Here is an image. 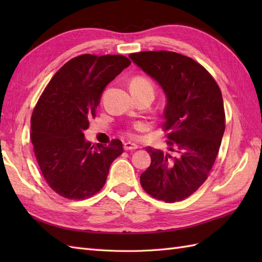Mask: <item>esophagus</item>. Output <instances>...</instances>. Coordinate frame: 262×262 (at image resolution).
Returning a JSON list of instances; mask_svg holds the SVG:
<instances>
[{
    "mask_svg": "<svg viewBox=\"0 0 262 262\" xmlns=\"http://www.w3.org/2000/svg\"><path fill=\"white\" fill-rule=\"evenodd\" d=\"M137 147H138L137 144L133 143V142H126V143L124 144V148L127 149V151H129V149H136Z\"/></svg>",
    "mask_w": 262,
    "mask_h": 262,
    "instance_id": "34e87169",
    "label": "esophagus"
}]
</instances>
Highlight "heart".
Here are the masks:
<instances>
[{
	"label": "heart",
	"instance_id": "b5f03b06",
	"mask_svg": "<svg viewBox=\"0 0 262 262\" xmlns=\"http://www.w3.org/2000/svg\"><path fill=\"white\" fill-rule=\"evenodd\" d=\"M130 86H152V83L144 77H135L132 80Z\"/></svg>",
	"mask_w": 262,
	"mask_h": 262
}]
</instances>
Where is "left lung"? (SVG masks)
I'll return each instance as SVG.
<instances>
[{
  "label": "left lung",
  "mask_w": 262,
  "mask_h": 262,
  "mask_svg": "<svg viewBox=\"0 0 262 262\" xmlns=\"http://www.w3.org/2000/svg\"><path fill=\"white\" fill-rule=\"evenodd\" d=\"M129 58L162 89L163 127L169 152L147 147L151 165L141 185L166 203L183 200L203 185L219 153L225 130L223 98L215 80L190 57L173 52H142Z\"/></svg>",
  "instance_id": "obj_1"
}]
</instances>
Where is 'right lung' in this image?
<instances>
[{
    "instance_id": "1",
    "label": "right lung",
    "mask_w": 262,
    "mask_h": 262,
    "mask_svg": "<svg viewBox=\"0 0 262 262\" xmlns=\"http://www.w3.org/2000/svg\"><path fill=\"white\" fill-rule=\"evenodd\" d=\"M121 55H81L60 68L31 117V143L45 180L55 192L81 200L101 190L122 143L91 145L84 137L105 86L128 68Z\"/></svg>"
}]
</instances>
